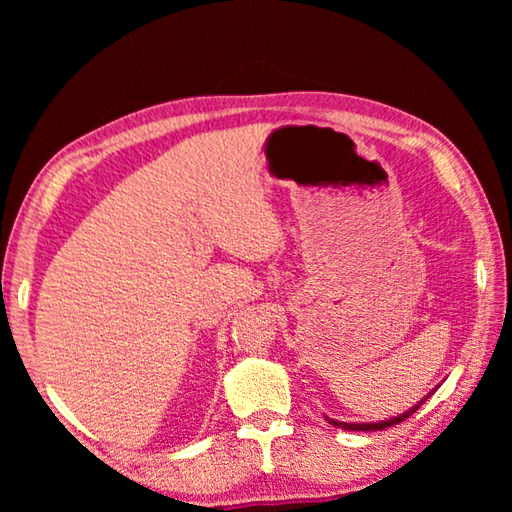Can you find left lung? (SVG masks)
<instances>
[{"instance_id": "left-lung-1", "label": "left lung", "mask_w": 512, "mask_h": 512, "mask_svg": "<svg viewBox=\"0 0 512 512\" xmlns=\"http://www.w3.org/2000/svg\"><path fill=\"white\" fill-rule=\"evenodd\" d=\"M431 395V393H429ZM427 395V397H429ZM427 397H422V400L418 402V404H413L409 411H404L402 415H397V418H391V420H381V422H339V420H332V418H327L329 420V424H334V427H341V429H348V431H381V429H386V427H393V424H400V422H404L406 418H411V415L420 409V406L427 402Z\"/></svg>"}]
</instances>
